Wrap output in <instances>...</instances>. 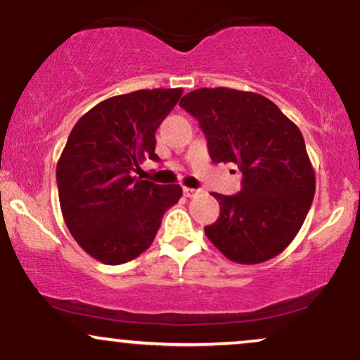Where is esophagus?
<instances>
[{
  "instance_id": "obj_1",
  "label": "esophagus",
  "mask_w": 360,
  "mask_h": 360,
  "mask_svg": "<svg viewBox=\"0 0 360 360\" xmlns=\"http://www.w3.org/2000/svg\"><path fill=\"white\" fill-rule=\"evenodd\" d=\"M183 193H184V196L186 198H193V196H196L198 193H200V189H193V188H184L183 189Z\"/></svg>"
}]
</instances>
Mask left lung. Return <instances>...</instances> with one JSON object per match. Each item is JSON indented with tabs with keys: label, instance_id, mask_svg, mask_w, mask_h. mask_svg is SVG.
I'll use <instances>...</instances> for the list:
<instances>
[{
	"label": "left lung",
	"instance_id": "8db88e82",
	"mask_svg": "<svg viewBox=\"0 0 360 360\" xmlns=\"http://www.w3.org/2000/svg\"><path fill=\"white\" fill-rule=\"evenodd\" d=\"M200 123L213 162H233L242 189L213 193L220 217L205 233L238 264L266 262L300 232L315 196V172L300 128L267 98L201 88L179 101Z\"/></svg>",
	"mask_w": 360,
	"mask_h": 360
}]
</instances>
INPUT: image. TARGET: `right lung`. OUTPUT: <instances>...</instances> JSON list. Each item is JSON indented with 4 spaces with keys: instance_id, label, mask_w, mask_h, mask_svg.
I'll return each instance as SVG.
<instances>
[{
    "instance_id": "right-lung-1",
    "label": "right lung",
    "mask_w": 360,
    "mask_h": 360,
    "mask_svg": "<svg viewBox=\"0 0 360 360\" xmlns=\"http://www.w3.org/2000/svg\"><path fill=\"white\" fill-rule=\"evenodd\" d=\"M183 89H140L108 98L82 115L57 162L62 217L91 257L118 266L154 242L164 213L179 201V184L135 176L155 154V130Z\"/></svg>"
}]
</instances>
